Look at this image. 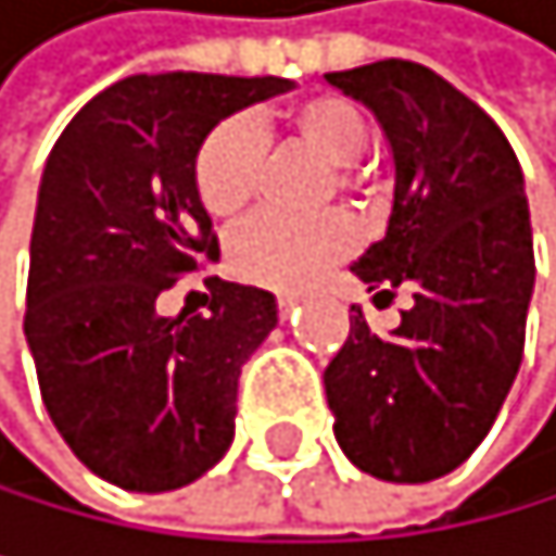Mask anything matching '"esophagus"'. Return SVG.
I'll return each instance as SVG.
<instances>
[{"label": "esophagus", "instance_id": "34e87169", "mask_svg": "<svg viewBox=\"0 0 556 556\" xmlns=\"http://www.w3.org/2000/svg\"><path fill=\"white\" fill-rule=\"evenodd\" d=\"M299 302H302L299 292H281V295H278V309H281V316H289V313L299 306Z\"/></svg>", "mask_w": 556, "mask_h": 556}]
</instances>
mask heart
<instances>
[{
	"label": "heart",
	"mask_w": 556,
	"mask_h": 556,
	"mask_svg": "<svg viewBox=\"0 0 556 556\" xmlns=\"http://www.w3.org/2000/svg\"><path fill=\"white\" fill-rule=\"evenodd\" d=\"M289 128L338 169V184H362L355 163L369 152V121L344 97H309L289 111ZM264 135L257 121L229 117L208 131L194 156V191L212 218L232 223L257 194ZM358 243V226L344 212L316 218L257 215L229 240L232 271L267 289H302Z\"/></svg>",
	"instance_id": "1"
}]
</instances>
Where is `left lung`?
I'll use <instances>...</instances> for the list:
<instances>
[{
    "mask_svg": "<svg viewBox=\"0 0 556 556\" xmlns=\"http://www.w3.org/2000/svg\"><path fill=\"white\" fill-rule=\"evenodd\" d=\"M327 83L376 114L393 152L387 236L351 271L376 302L414 299L387 338L351 316L324 372L333 435L358 470L425 484L470 459L519 372L536 281L522 166L502 128L418 62Z\"/></svg>",
    "mask_w": 556,
    "mask_h": 556,
    "instance_id": "8db88e82",
    "label": "left lung"
}]
</instances>
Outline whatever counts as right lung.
<instances>
[{
	"mask_svg": "<svg viewBox=\"0 0 556 556\" xmlns=\"http://www.w3.org/2000/svg\"><path fill=\"white\" fill-rule=\"evenodd\" d=\"M289 89L278 76H128L68 121L45 163L23 333L54 428L125 491L184 488L232 445L240 369L278 324L275 295L205 278L208 313L163 316L160 299L218 261L194 191L201 142Z\"/></svg>",
	"mask_w": 556,
	"mask_h": 556,
	"instance_id": "1",
	"label": "right lung"
}]
</instances>
